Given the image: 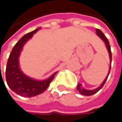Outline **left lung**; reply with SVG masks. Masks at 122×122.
Returning <instances> with one entry per match:
<instances>
[{"instance_id":"1","label":"left lung","mask_w":122,"mask_h":122,"mask_svg":"<svg viewBox=\"0 0 122 122\" xmlns=\"http://www.w3.org/2000/svg\"><path fill=\"white\" fill-rule=\"evenodd\" d=\"M96 31H97V36H99L102 38V41L105 43V44H106L107 48V50H108V51H109V54L110 61H111V63H112V51H111V47H110V45H109V41L107 40V38H106V36L104 35V33H102V31L101 30L96 28ZM110 70H111V67H110V69H109V71L108 76L106 77V79H104V81L102 82V84L100 85V86H99L98 88H97V89H93V90H87V89H85L83 88L81 84H79V83L78 85H77V90L79 91V92L81 94H83V95H85V96H91V95H93V94H96L97 92H98L104 86L105 82H106L107 80V78H108V76H109V73H110Z\"/></svg>"}]
</instances>
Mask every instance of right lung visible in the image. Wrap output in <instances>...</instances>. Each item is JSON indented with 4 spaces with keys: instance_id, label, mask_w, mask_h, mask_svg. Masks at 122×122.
Returning a JSON list of instances; mask_svg holds the SVG:
<instances>
[{
    "instance_id": "1",
    "label": "right lung",
    "mask_w": 122,
    "mask_h": 122,
    "mask_svg": "<svg viewBox=\"0 0 122 122\" xmlns=\"http://www.w3.org/2000/svg\"><path fill=\"white\" fill-rule=\"evenodd\" d=\"M40 28L28 33L17 42L10 52L6 66L5 79L8 86L15 93L25 97H35L45 92L57 73L55 72L46 80L40 81L27 76L20 69L19 56L23 46Z\"/></svg>"
}]
</instances>
